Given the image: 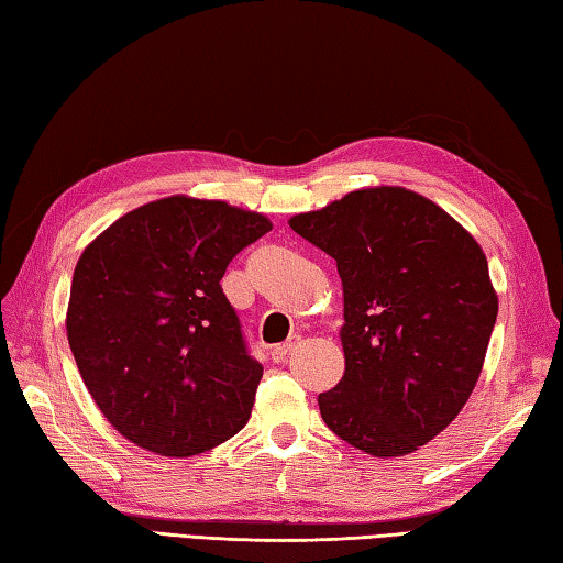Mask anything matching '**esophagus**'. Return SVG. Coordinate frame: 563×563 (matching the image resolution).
<instances>
[{
    "instance_id": "1",
    "label": "esophagus",
    "mask_w": 563,
    "mask_h": 563,
    "mask_svg": "<svg viewBox=\"0 0 563 563\" xmlns=\"http://www.w3.org/2000/svg\"><path fill=\"white\" fill-rule=\"evenodd\" d=\"M292 345H295V341H288V343H278V345H273V349H271V357H273L275 363H285V357L290 355Z\"/></svg>"
}]
</instances>
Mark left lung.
<instances>
[{
	"mask_svg": "<svg viewBox=\"0 0 563 563\" xmlns=\"http://www.w3.org/2000/svg\"><path fill=\"white\" fill-rule=\"evenodd\" d=\"M292 230L336 258L345 373L319 394L324 423L375 457L445 430L479 379L498 297L474 236L406 188L353 190Z\"/></svg>",
	"mask_w": 563,
	"mask_h": 563,
	"instance_id": "8db88e82",
	"label": "left lung"
}]
</instances>
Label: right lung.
<instances>
[{"label": "right lung", "mask_w": 563, "mask_h": 563, "mask_svg": "<svg viewBox=\"0 0 563 563\" xmlns=\"http://www.w3.org/2000/svg\"><path fill=\"white\" fill-rule=\"evenodd\" d=\"M258 212L172 196L84 249L67 309L79 375L118 433L166 457L218 448L249 421L263 367L222 292Z\"/></svg>", "instance_id": "1"}]
</instances>
